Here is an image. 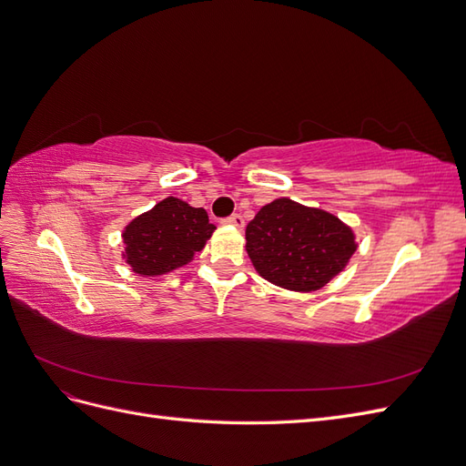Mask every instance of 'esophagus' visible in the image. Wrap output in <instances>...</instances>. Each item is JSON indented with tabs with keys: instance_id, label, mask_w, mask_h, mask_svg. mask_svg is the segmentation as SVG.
Returning a JSON list of instances; mask_svg holds the SVG:
<instances>
[{
	"instance_id": "esophagus-1",
	"label": "esophagus",
	"mask_w": 466,
	"mask_h": 466,
	"mask_svg": "<svg viewBox=\"0 0 466 466\" xmlns=\"http://www.w3.org/2000/svg\"><path fill=\"white\" fill-rule=\"evenodd\" d=\"M223 223L233 225V228H237V229H243L245 228V219H243V216H238V214H233L229 218H225Z\"/></svg>"
}]
</instances>
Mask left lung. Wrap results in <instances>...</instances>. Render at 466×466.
<instances>
[{
    "mask_svg": "<svg viewBox=\"0 0 466 466\" xmlns=\"http://www.w3.org/2000/svg\"><path fill=\"white\" fill-rule=\"evenodd\" d=\"M247 252L257 272L291 291H315L340 274L358 243L329 211L278 198L247 225Z\"/></svg>",
    "mask_w": 466,
    "mask_h": 466,
    "instance_id": "8db88e82",
    "label": "left lung"
}]
</instances>
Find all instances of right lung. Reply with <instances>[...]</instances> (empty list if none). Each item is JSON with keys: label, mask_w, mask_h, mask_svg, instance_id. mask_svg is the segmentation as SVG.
Instances as JSON below:
<instances>
[{"label": "right lung", "mask_w": 466, "mask_h": 466, "mask_svg": "<svg viewBox=\"0 0 466 466\" xmlns=\"http://www.w3.org/2000/svg\"><path fill=\"white\" fill-rule=\"evenodd\" d=\"M214 229L204 208L168 196L126 225L122 258L134 274L163 276L188 264Z\"/></svg>", "instance_id": "add662e5"}]
</instances>
